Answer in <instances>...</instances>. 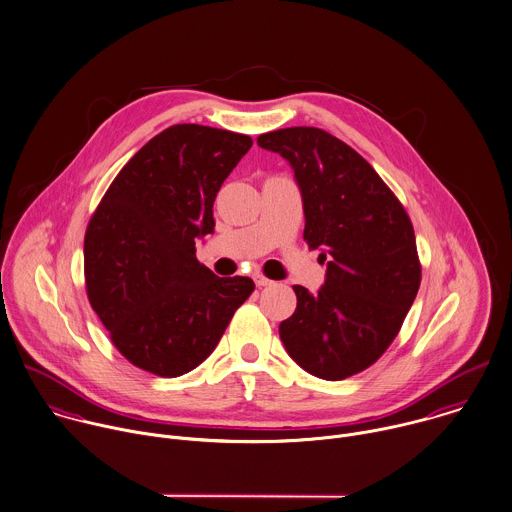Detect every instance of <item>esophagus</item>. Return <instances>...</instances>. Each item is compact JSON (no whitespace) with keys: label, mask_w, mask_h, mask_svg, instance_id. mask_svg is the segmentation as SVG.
Segmentation results:
<instances>
[{"label":"esophagus","mask_w":512,"mask_h":512,"mask_svg":"<svg viewBox=\"0 0 512 512\" xmlns=\"http://www.w3.org/2000/svg\"><path fill=\"white\" fill-rule=\"evenodd\" d=\"M254 282H256V286H258V288H264V286H270V284H272V280L264 278L262 274H256V276H254Z\"/></svg>","instance_id":"esophagus-1"}]
</instances>
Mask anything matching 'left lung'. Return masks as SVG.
<instances>
[{
	"label": "left lung",
	"mask_w": 512,
	"mask_h": 512,
	"mask_svg": "<svg viewBox=\"0 0 512 512\" xmlns=\"http://www.w3.org/2000/svg\"><path fill=\"white\" fill-rule=\"evenodd\" d=\"M258 145L292 167L304 240L328 266L316 294L294 286L298 306L280 324V340L302 369L340 381L381 357L417 296L411 220L373 167L322 129H280L260 135Z\"/></svg>",
	"instance_id": "8db88e82"
}]
</instances>
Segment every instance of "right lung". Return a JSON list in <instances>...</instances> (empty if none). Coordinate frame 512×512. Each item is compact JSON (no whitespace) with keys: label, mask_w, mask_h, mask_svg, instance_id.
<instances>
[{"label":"right lung","mask_w":512,"mask_h":512,"mask_svg":"<svg viewBox=\"0 0 512 512\" xmlns=\"http://www.w3.org/2000/svg\"><path fill=\"white\" fill-rule=\"evenodd\" d=\"M252 147L248 135L172 125L111 182L85 234V280L115 347L137 367L178 377L218 345L254 290L196 260L214 232L212 206Z\"/></svg>","instance_id":"1"}]
</instances>
